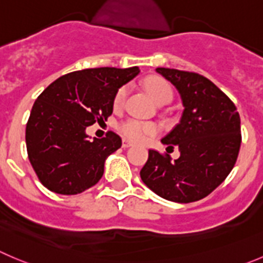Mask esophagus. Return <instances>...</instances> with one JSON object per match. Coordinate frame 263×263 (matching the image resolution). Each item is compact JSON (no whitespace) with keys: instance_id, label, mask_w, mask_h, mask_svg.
Masks as SVG:
<instances>
[{"instance_id":"1","label":"esophagus","mask_w":263,"mask_h":263,"mask_svg":"<svg viewBox=\"0 0 263 263\" xmlns=\"http://www.w3.org/2000/svg\"><path fill=\"white\" fill-rule=\"evenodd\" d=\"M130 146H132V142H129L127 139H124V141H122V147H124V148H127V147Z\"/></svg>"}]
</instances>
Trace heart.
I'll return each instance as SVG.
<instances>
[{
	"label": "heart",
	"instance_id": "b5f03b06",
	"mask_svg": "<svg viewBox=\"0 0 263 263\" xmlns=\"http://www.w3.org/2000/svg\"><path fill=\"white\" fill-rule=\"evenodd\" d=\"M144 87L147 89L151 98L159 106L171 103L173 99V90L172 86L164 79L157 76L147 77L144 80ZM127 96V86H121L115 94L114 106L115 108H120L124 104L125 98ZM119 132L129 141L143 142L148 137L155 136L157 133L156 125L152 122H144L141 120L129 119L119 125Z\"/></svg>",
	"mask_w": 263,
	"mask_h": 263
}]
</instances>
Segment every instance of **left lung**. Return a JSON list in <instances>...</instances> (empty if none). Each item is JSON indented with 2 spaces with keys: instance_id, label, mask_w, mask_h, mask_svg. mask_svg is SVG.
Returning <instances> with one entry per match:
<instances>
[{
  "instance_id": "8db88e82",
  "label": "left lung",
  "mask_w": 263,
  "mask_h": 263,
  "mask_svg": "<svg viewBox=\"0 0 263 263\" xmlns=\"http://www.w3.org/2000/svg\"><path fill=\"white\" fill-rule=\"evenodd\" d=\"M178 90L184 109L161 142L178 147L181 156L148 151L141 178L149 190L174 202L208 196L226 179L239 155L240 116L231 99L211 80L194 72L156 68Z\"/></svg>"
}]
</instances>
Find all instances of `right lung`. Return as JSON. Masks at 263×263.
Instances as JSON below:
<instances>
[{
  "label": "right lung",
  "mask_w": 263,
  "mask_h": 263,
  "mask_svg": "<svg viewBox=\"0 0 263 263\" xmlns=\"http://www.w3.org/2000/svg\"><path fill=\"white\" fill-rule=\"evenodd\" d=\"M138 73V67L82 69L59 77L40 94L27 122L26 143L32 167L47 190L76 195L98 183L104 161L122 142L114 132L89 139L85 130L107 121L116 91Z\"/></svg>",
  "instance_id": "obj_1"
}]
</instances>
